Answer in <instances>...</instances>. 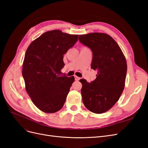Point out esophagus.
Returning a JSON list of instances; mask_svg holds the SVG:
<instances>
[{"mask_svg":"<svg viewBox=\"0 0 148 148\" xmlns=\"http://www.w3.org/2000/svg\"><path fill=\"white\" fill-rule=\"evenodd\" d=\"M75 80L76 81H78V80H79L80 79V78L79 77H77V76H75Z\"/></svg>","mask_w":148,"mask_h":148,"instance_id":"obj_1","label":"esophagus"}]
</instances>
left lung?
<instances>
[{"label":"left lung","mask_w":148,"mask_h":148,"mask_svg":"<svg viewBox=\"0 0 148 148\" xmlns=\"http://www.w3.org/2000/svg\"><path fill=\"white\" fill-rule=\"evenodd\" d=\"M79 41L92 52L91 69L97 71L91 83L79 80L84 106L95 114L108 111L118 101L125 87L127 64L118 44L109 35L92 33L79 36Z\"/></svg>","instance_id":"1"}]
</instances>
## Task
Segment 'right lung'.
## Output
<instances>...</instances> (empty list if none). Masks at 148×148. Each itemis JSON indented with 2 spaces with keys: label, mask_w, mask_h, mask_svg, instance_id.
Listing matches in <instances>:
<instances>
[{
  "label": "right lung",
  "mask_w": 148,
  "mask_h": 148,
  "mask_svg": "<svg viewBox=\"0 0 148 148\" xmlns=\"http://www.w3.org/2000/svg\"><path fill=\"white\" fill-rule=\"evenodd\" d=\"M78 35L52 30L30 44L26 51L22 75L26 91L34 104L46 113L63 107L74 77L62 75L64 55L78 41Z\"/></svg>",
  "instance_id": "add662e5"
}]
</instances>
